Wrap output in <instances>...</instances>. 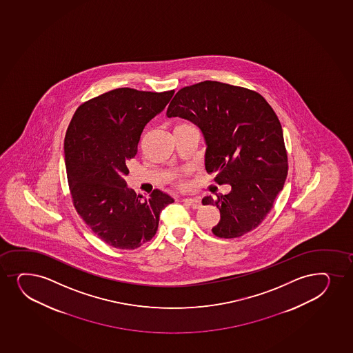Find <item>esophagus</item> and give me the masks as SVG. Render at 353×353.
<instances>
[{
    "label": "esophagus",
    "instance_id": "34e87169",
    "mask_svg": "<svg viewBox=\"0 0 353 353\" xmlns=\"http://www.w3.org/2000/svg\"><path fill=\"white\" fill-rule=\"evenodd\" d=\"M183 203H187V205H190L192 208H200L201 207V201L198 200V199H183Z\"/></svg>",
    "mask_w": 353,
    "mask_h": 353
}]
</instances>
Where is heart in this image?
<instances>
[{"label": "heart", "mask_w": 353, "mask_h": 353, "mask_svg": "<svg viewBox=\"0 0 353 353\" xmlns=\"http://www.w3.org/2000/svg\"><path fill=\"white\" fill-rule=\"evenodd\" d=\"M188 126H191V125H188V123H179V125H176V126H175V130H178V128H183V127H188ZM179 185H180V186H185V185H186V183H185V180H183V178H180L179 179Z\"/></svg>", "instance_id": "heart-1"}]
</instances>
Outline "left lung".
Returning a JSON list of instances; mask_svg holds the SVG:
<instances>
[{"label": "left lung", "instance_id": "8db88e82", "mask_svg": "<svg viewBox=\"0 0 353 353\" xmlns=\"http://www.w3.org/2000/svg\"><path fill=\"white\" fill-rule=\"evenodd\" d=\"M167 117H180L203 132L207 173L218 185H231L228 194L206 196L220 221L213 234L239 238L263 223L288 176L283 128L270 103L259 93L239 85L203 81L175 94Z\"/></svg>", "mask_w": 353, "mask_h": 353}]
</instances>
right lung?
Instances as JSON below:
<instances>
[{"label":"right lung","instance_id":"1","mask_svg":"<svg viewBox=\"0 0 353 353\" xmlns=\"http://www.w3.org/2000/svg\"><path fill=\"white\" fill-rule=\"evenodd\" d=\"M173 94L110 90L79 105L65 132V170L74 207L112 248L135 250L150 241L162 210L174 203L159 190L143 198L127 188L125 180L143 128Z\"/></svg>","mask_w":353,"mask_h":353}]
</instances>
